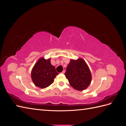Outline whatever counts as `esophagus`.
<instances>
[{
	"label": "esophagus",
	"instance_id": "obj_1",
	"mask_svg": "<svg viewBox=\"0 0 126 126\" xmlns=\"http://www.w3.org/2000/svg\"><path fill=\"white\" fill-rule=\"evenodd\" d=\"M64 72H65V71H64V70H63V71L62 72V73L63 74H64Z\"/></svg>",
	"mask_w": 126,
	"mask_h": 126
}]
</instances>
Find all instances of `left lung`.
<instances>
[{
	"mask_svg": "<svg viewBox=\"0 0 126 126\" xmlns=\"http://www.w3.org/2000/svg\"><path fill=\"white\" fill-rule=\"evenodd\" d=\"M64 75L70 85L76 90H83L89 86L91 80L90 71L82 59L71 60Z\"/></svg>",
	"mask_w": 126,
	"mask_h": 126,
	"instance_id": "left-lung-1",
	"label": "left lung"
}]
</instances>
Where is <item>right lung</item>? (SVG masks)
Instances as JSON below:
<instances>
[{
  "label": "right lung",
  "instance_id": "1",
  "mask_svg": "<svg viewBox=\"0 0 126 126\" xmlns=\"http://www.w3.org/2000/svg\"><path fill=\"white\" fill-rule=\"evenodd\" d=\"M58 73L55 66L50 63V59H39L35 64L32 71V81L36 86L45 88L54 82V80Z\"/></svg>",
  "mask_w": 126,
  "mask_h": 126
}]
</instances>
